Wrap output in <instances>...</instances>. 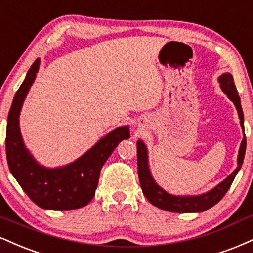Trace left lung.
Segmentation results:
<instances>
[{
    "mask_svg": "<svg viewBox=\"0 0 253 253\" xmlns=\"http://www.w3.org/2000/svg\"><path fill=\"white\" fill-rule=\"evenodd\" d=\"M220 81V87L223 92L226 94L227 97L233 101L236 105L237 111H238L240 125L244 128V114H243L242 105H240V99L237 92V88L234 86L233 77L230 73H225L219 79ZM245 148H246V139L244 134V139H243L242 145L239 148V156H238V167L232 174H230L223 182L215 186L213 190L210 192L202 194V196L196 197H176L172 196V194L165 192L163 188L158 186L154 182L153 178H152L150 169H148L147 164V151H146V146L144 142L139 141L136 142V153H138V174H139V181L141 185L142 192H144L145 197L147 198L148 202L152 205L157 206L161 210L169 212H176V213H191V212H203L205 210L211 209L215 204L221 200V198L225 196L231 184H232L234 178H236L237 173L242 167L243 160H244L245 156Z\"/></svg>",
    "mask_w": 253,
    "mask_h": 253,
    "instance_id": "left-lung-1",
    "label": "left lung"
}]
</instances>
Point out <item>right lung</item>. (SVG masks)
<instances>
[{
	"instance_id": "1",
	"label": "right lung",
	"mask_w": 253,
	"mask_h": 253,
	"mask_svg": "<svg viewBox=\"0 0 253 253\" xmlns=\"http://www.w3.org/2000/svg\"><path fill=\"white\" fill-rule=\"evenodd\" d=\"M40 59L29 68L15 94L8 115L5 152L8 166L22 190L36 205L48 210H74L93 199L101 167L118 144L129 138L128 127H119L90 148L80 159L61 169L41 167L24 148L19 117L22 103L39 71Z\"/></svg>"
}]
</instances>
